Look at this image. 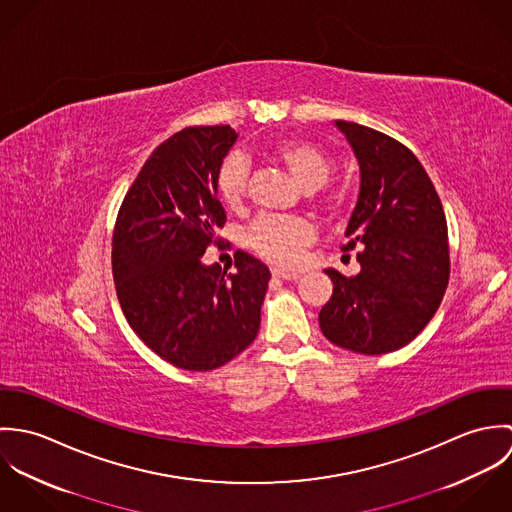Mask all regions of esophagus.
<instances>
[{
    "label": "esophagus",
    "mask_w": 512,
    "mask_h": 512,
    "mask_svg": "<svg viewBox=\"0 0 512 512\" xmlns=\"http://www.w3.org/2000/svg\"><path fill=\"white\" fill-rule=\"evenodd\" d=\"M274 280H297L301 278V272H282V270H272Z\"/></svg>",
    "instance_id": "1"
}]
</instances>
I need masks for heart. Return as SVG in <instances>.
<instances>
[{"mask_svg":"<svg viewBox=\"0 0 512 512\" xmlns=\"http://www.w3.org/2000/svg\"><path fill=\"white\" fill-rule=\"evenodd\" d=\"M268 155L282 163L290 171L293 181L305 191L319 189L333 171V159L317 144L305 140L278 142L268 149ZM246 179V159L240 153L226 155L215 179L217 195L226 207L232 209L240 205L246 191ZM311 240V224L293 217H262L250 226L246 234L248 246L258 256L282 268H292L299 264L303 250Z\"/></svg>","mask_w":512,"mask_h":512,"instance_id":"heart-1","label":"heart"}]
</instances>
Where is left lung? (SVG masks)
<instances>
[{
  "label": "left lung",
  "instance_id": "8db88e82",
  "mask_svg": "<svg viewBox=\"0 0 512 512\" xmlns=\"http://www.w3.org/2000/svg\"><path fill=\"white\" fill-rule=\"evenodd\" d=\"M359 161L361 187L345 236L359 248L361 272L327 268L333 295L319 311L337 347L382 355L408 345L434 317L449 280L447 222L436 187L418 157L355 122L337 120Z\"/></svg>",
  "mask_w": 512,
  "mask_h": 512
}]
</instances>
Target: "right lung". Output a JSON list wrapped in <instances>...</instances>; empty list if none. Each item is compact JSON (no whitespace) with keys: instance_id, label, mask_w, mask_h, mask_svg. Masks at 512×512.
Segmentation results:
<instances>
[{"instance_id":"right-lung-1","label":"right lung","mask_w":512,"mask_h":512,"mask_svg":"<svg viewBox=\"0 0 512 512\" xmlns=\"http://www.w3.org/2000/svg\"><path fill=\"white\" fill-rule=\"evenodd\" d=\"M238 134L185 128L157 147L120 207L112 270L122 311L163 361L205 372L226 365L258 335L270 270L236 252L234 274L203 264L226 215L217 171Z\"/></svg>"}]
</instances>
